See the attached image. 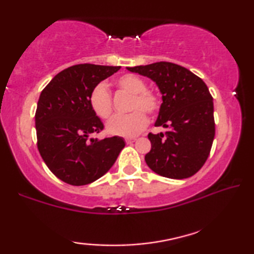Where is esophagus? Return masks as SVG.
Returning a JSON list of instances; mask_svg holds the SVG:
<instances>
[{
  "mask_svg": "<svg viewBox=\"0 0 254 254\" xmlns=\"http://www.w3.org/2000/svg\"><path fill=\"white\" fill-rule=\"evenodd\" d=\"M135 141H136V137L126 138V143H128V144H129V143H133V142H135Z\"/></svg>",
  "mask_w": 254,
  "mask_h": 254,
  "instance_id": "34e87169",
  "label": "esophagus"
}]
</instances>
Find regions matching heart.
I'll return each mask as SVG.
<instances>
[{
  "label": "heart",
  "instance_id": "obj_1",
  "mask_svg": "<svg viewBox=\"0 0 254 254\" xmlns=\"http://www.w3.org/2000/svg\"><path fill=\"white\" fill-rule=\"evenodd\" d=\"M116 84L119 89L130 94L127 115L116 116L106 124V131L110 135L131 137L144 129L148 118L144 115H156L160 109V98L153 90L146 88V82L141 76L124 74L117 78ZM91 111L101 119H108L112 115V96L104 83L95 86L89 95Z\"/></svg>",
  "mask_w": 254,
  "mask_h": 254
}]
</instances>
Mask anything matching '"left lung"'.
Segmentation results:
<instances>
[{
	"label": "left lung",
	"instance_id": "8db88e82",
	"mask_svg": "<svg viewBox=\"0 0 254 254\" xmlns=\"http://www.w3.org/2000/svg\"><path fill=\"white\" fill-rule=\"evenodd\" d=\"M157 83L163 103L154 126L165 133H149L151 150L145 163L165 178L187 179L207 160L215 135L213 97L199 76L170 62L127 67Z\"/></svg>",
	"mask_w": 254,
	"mask_h": 254
}]
</instances>
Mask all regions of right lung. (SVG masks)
<instances>
[{
	"label": "right lung",
	"instance_id": "add662e5",
	"mask_svg": "<svg viewBox=\"0 0 254 254\" xmlns=\"http://www.w3.org/2000/svg\"><path fill=\"white\" fill-rule=\"evenodd\" d=\"M120 66L78 64L54 76L40 95L35 112L38 149L48 168L68 185L84 186L102 178L125 146L123 137L90 138L103 130L91 111L95 86Z\"/></svg>",
	"mask_w": 254,
	"mask_h": 254
}]
</instances>
